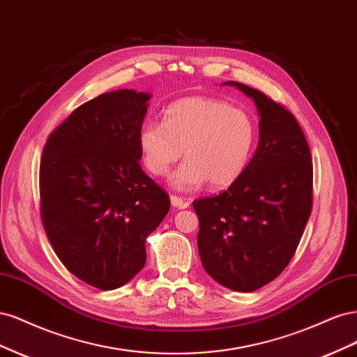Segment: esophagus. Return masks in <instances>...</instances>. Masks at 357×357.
<instances>
[{
    "label": "esophagus",
    "instance_id": "1",
    "mask_svg": "<svg viewBox=\"0 0 357 357\" xmlns=\"http://www.w3.org/2000/svg\"><path fill=\"white\" fill-rule=\"evenodd\" d=\"M169 199H171L172 207H176V208H188L189 204H190L188 199L181 198V197H177V195H171Z\"/></svg>",
    "mask_w": 357,
    "mask_h": 357
}]
</instances>
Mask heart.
Instances as JSON below:
<instances>
[{
  "label": "heart",
  "instance_id": "obj_1",
  "mask_svg": "<svg viewBox=\"0 0 357 357\" xmlns=\"http://www.w3.org/2000/svg\"><path fill=\"white\" fill-rule=\"evenodd\" d=\"M138 147L146 168L164 176L183 156L189 158L171 176L172 186L188 190L205 181L228 188L241 177L256 144V123L245 110L213 96H188L169 104L164 123L144 121Z\"/></svg>",
  "mask_w": 357,
  "mask_h": 357
}]
</instances>
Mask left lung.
I'll list each match as a JSON object with an SVG mask.
<instances>
[{"instance_id":"obj_1","label":"left lung","mask_w":357,"mask_h":357,"mask_svg":"<svg viewBox=\"0 0 357 357\" xmlns=\"http://www.w3.org/2000/svg\"><path fill=\"white\" fill-rule=\"evenodd\" d=\"M253 98L259 144L241 177L222 193L193 201L198 252L222 286L253 291L271 283L294 257L312 207V162L307 138L284 105L238 82Z\"/></svg>"}]
</instances>
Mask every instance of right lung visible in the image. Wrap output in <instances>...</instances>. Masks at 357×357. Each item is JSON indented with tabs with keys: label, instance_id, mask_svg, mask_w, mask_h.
<instances>
[{
	"label": "right lung",
	"instance_id": "1",
	"mask_svg": "<svg viewBox=\"0 0 357 357\" xmlns=\"http://www.w3.org/2000/svg\"><path fill=\"white\" fill-rule=\"evenodd\" d=\"M150 93L119 89L77 107L53 131L40 162V214L59 261L101 290L146 264V238L169 197L139 165L138 129Z\"/></svg>",
	"mask_w": 357,
	"mask_h": 357
}]
</instances>
